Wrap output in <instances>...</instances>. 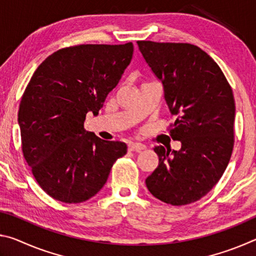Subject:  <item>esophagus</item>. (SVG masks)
<instances>
[{"instance_id":"esophagus-1","label":"esophagus","mask_w":256,"mask_h":256,"mask_svg":"<svg viewBox=\"0 0 256 256\" xmlns=\"http://www.w3.org/2000/svg\"><path fill=\"white\" fill-rule=\"evenodd\" d=\"M144 149V146L141 144H136V142H130L128 144V150L130 151H141Z\"/></svg>"}]
</instances>
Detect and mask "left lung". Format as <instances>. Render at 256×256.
I'll use <instances>...</instances> for the list:
<instances>
[{
	"label": "left lung",
	"mask_w": 256,
	"mask_h": 256,
	"mask_svg": "<svg viewBox=\"0 0 256 256\" xmlns=\"http://www.w3.org/2000/svg\"><path fill=\"white\" fill-rule=\"evenodd\" d=\"M138 50L162 80L172 115V140L180 151L156 146L158 167L146 184L172 206L193 203L222 178L234 148L235 100L230 84L204 50L188 42L138 40Z\"/></svg>",
	"instance_id": "obj_1"
}]
</instances>
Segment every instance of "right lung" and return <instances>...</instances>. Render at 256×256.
<instances>
[{
    "instance_id": "add662e5",
    "label": "right lung",
    "mask_w": 256,
    "mask_h": 256,
    "mask_svg": "<svg viewBox=\"0 0 256 256\" xmlns=\"http://www.w3.org/2000/svg\"><path fill=\"white\" fill-rule=\"evenodd\" d=\"M132 55V42L66 47L30 79L18 112L21 149L34 180L54 200H89L126 154L124 142L102 140L84 123L88 112L98 114Z\"/></svg>"
}]
</instances>
